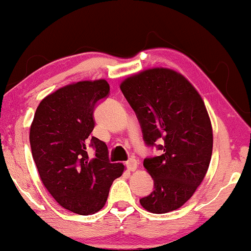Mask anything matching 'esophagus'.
I'll use <instances>...</instances> for the list:
<instances>
[{"mask_svg":"<svg viewBox=\"0 0 251 251\" xmlns=\"http://www.w3.org/2000/svg\"><path fill=\"white\" fill-rule=\"evenodd\" d=\"M126 168L129 169V171H136L137 169V167H138V163H137V160L134 159V158H130V159L126 161Z\"/></svg>","mask_w":251,"mask_h":251,"instance_id":"esophagus-1","label":"esophagus"}]
</instances>
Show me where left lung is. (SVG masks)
Masks as SVG:
<instances>
[{
	"label": "left lung",
	"instance_id": "obj_1",
	"mask_svg": "<svg viewBox=\"0 0 251 251\" xmlns=\"http://www.w3.org/2000/svg\"><path fill=\"white\" fill-rule=\"evenodd\" d=\"M120 88L136 112L146 145L160 150L159 156L144 160L153 191L140 204L156 214L179 209L202 183L211 161L213 133L201 95L168 68L130 76ZM158 140L163 144L156 145Z\"/></svg>",
	"mask_w": 251,
	"mask_h": 251
}]
</instances>
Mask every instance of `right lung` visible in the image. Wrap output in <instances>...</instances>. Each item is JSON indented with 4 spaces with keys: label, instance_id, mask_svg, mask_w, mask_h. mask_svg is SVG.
<instances>
[{
    "label": "right lung",
    "instance_id": "1",
    "mask_svg": "<svg viewBox=\"0 0 251 251\" xmlns=\"http://www.w3.org/2000/svg\"><path fill=\"white\" fill-rule=\"evenodd\" d=\"M105 79L69 84L42 100L30 128V146L40 179L56 202L76 214H94L105 204L125 166L112 164L105 142L90 134L94 109L106 98ZM95 149L88 155V147Z\"/></svg>",
    "mask_w": 251,
    "mask_h": 251
}]
</instances>
